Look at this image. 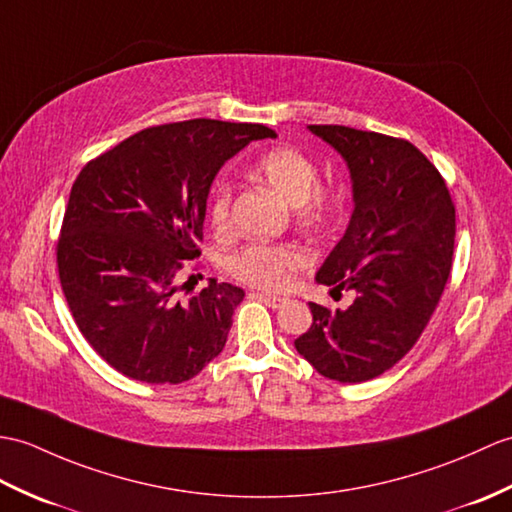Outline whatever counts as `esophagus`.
I'll list each match as a JSON object with an SVG mask.
<instances>
[{
	"label": "esophagus",
	"mask_w": 512,
	"mask_h": 512,
	"mask_svg": "<svg viewBox=\"0 0 512 512\" xmlns=\"http://www.w3.org/2000/svg\"><path fill=\"white\" fill-rule=\"evenodd\" d=\"M253 296H255V299H259V301H264L268 307H272V310H279V307L285 303V299H281V296H275V294L255 292Z\"/></svg>",
	"instance_id": "1"
}]
</instances>
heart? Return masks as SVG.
Segmentation results:
<instances>
[{
    "label": "heart",
    "mask_w": 512,
    "mask_h": 512,
    "mask_svg": "<svg viewBox=\"0 0 512 512\" xmlns=\"http://www.w3.org/2000/svg\"><path fill=\"white\" fill-rule=\"evenodd\" d=\"M255 174L272 189L294 205L296 216L303 224L320 227L334 218L338 202L334 194L318 187V168L305 152L281 146L261 154L255 163ZM231 198L233 189L229 181L213 185L209 218L216 231H227L231 224ZM303 261V253L285 244H251L233 255L229 268L237 279L257 288L281 290L290 283L294 268Z\"/></svg>",
    "instance_id": "1"
}]
</instances>
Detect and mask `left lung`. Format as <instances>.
Segmentation results:
<instances>
[{
	"instance_id": "obj_1",
	"label": "left lung",
	"mask_w": 512,
	"mask_h": 512,
	"mask_svg": "<svg viewBox=\"0 0 512 512\" xmlns=\"http://www.w3.org/2000/svg\"><path fill=\"white\" fill-rule=\"evenodd\" d=\"M344 159L353 213L316 281L355 294L347 310L310 303L294 347L320 375L360 384L386 373L423 334L451 270L456 211L449 189L410 141L349 126H307Z\"/></svg>"
}]
</instances>
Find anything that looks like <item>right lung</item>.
Wrapping results in <instances>:
<instances>
[{
  "mask_svg": "<svg viewBox=\"0 0 512 512\" xmlns=\"http://www.w3.org/2000/svg\"><path fill=\"white\" fill-rule=\"evenodd\" d=\"M266 137L277 135L261 124L152 126L78 174L58 240V275L80 334L115 371L146 384H181L224 349L244 290L209 279L181 301L174 277L200 255L213 178Z\"/></svg>",
  "mask_w": 512,
  "mask_h": 512,
  "instance_id": "obj_1",
  "label": "right lung"
}]
</instances>
